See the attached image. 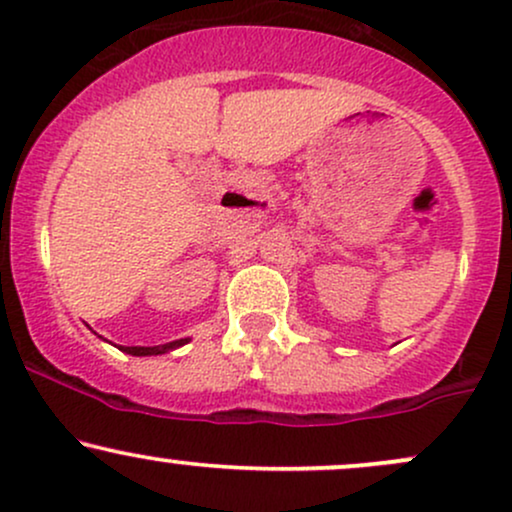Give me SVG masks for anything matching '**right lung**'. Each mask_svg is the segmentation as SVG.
I'll return each mask as SVG.
<instances>
[{
  "label": "right lung",
  "mask_w": 512,
  "mask_h": 512,
  "mask_svg": "<svg viewBox=\"0 0 512 512\" xmlns=\"http://www.w3.org/2000/svg\"><path fill=\"white\" fill-rule=\"evenodd\" d=\"M186 342H189V338L167 342V345H155V347H119V350L126 352V354H134V357H150V354H165V352H170V350H177V347L186 345Z\"/></svg>",
  "instance_id": "1"
}]
</instances>
